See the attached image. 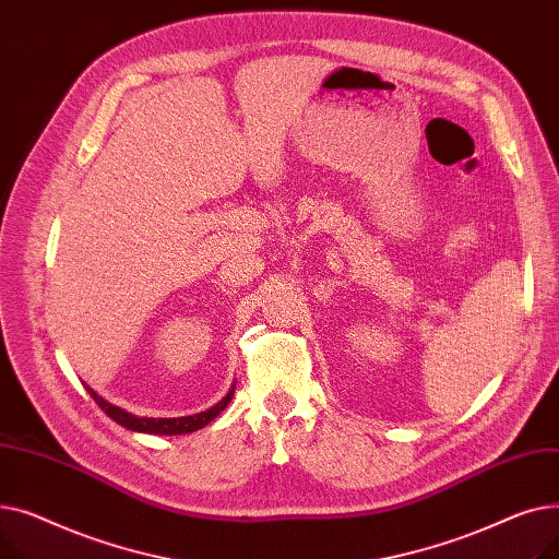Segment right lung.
<instances>
[{
    "instance_id": "1",
    "label": "right lung",
    "mask_w": 559,
    "mask_h": 559,
    "mask_svg": "<svg viewBox=\"0 0 559 559\" xmlns=\"http://www.w3.org/2000/svg\"><path fill=\"white\" fill-rule=\"evenodd\" d=\"M87 388V385H85ZM87 392H91V396L95 399V403L104 409V413L115 421L120 424L133 432H150V435H186V432H194L203 426H209L222 409L230 403L233 399V392H235V385L226 392V396L222 401H217L213 407L203 409V413H197V415H188V417H135L131 413H127V409L117 407L112 403H108L106 399H102L95 390L87 388Z\"/></svg>"
}]
</instances>
